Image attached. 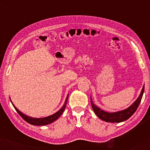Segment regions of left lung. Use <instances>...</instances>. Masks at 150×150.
<instances>
[{"instance_id": "left-lung-1", "label": "left lung", "mask_w": 150, "mask_h": 150, "mask_svg": "<svg viewBox=\"0 0 150 150\" xmlns=\"http://www.w3.org/2000/svg\"><path fill=\"white\" fill-rule=\"evenodd\" d=\"M144 87L145 86L143 85L141 93L139 94V97L137 98V99L126 109L118 110V111L116 112H106L105 110L101 109L98 106H96L93 102V100H92L91 97V104L92 108H93L96 115L100 120H103L104 122L110 123H120L124 122V121L128 120L137 110L141 101V99H142L143 92H144Z\"/></svg>"}]
</instances>
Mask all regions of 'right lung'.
<instances>
[{
	"instance_id": "obj_1",
	"label": "right lung",
	"mask_w": 150,
	"mask_h": 150,
	"mask_svg": "<svg viewBox=\"0 0 150 150\" xmlns=\"http://www.w3.org/2000/svg\"><path fill=\"white\" fill-rule=\"evenodd\" d=\"M68 96H69V93L67 94L66 98H65V102L63 104V105L62 107H61L60 109H59L58 111L55 112V113L51 115L45 117H42V118H35V117H30L28 115H26L23 112L20 111V110H18L17 108L16 107V106L14 105L12 102L11 98H10V100H11V104H13V107L15 108V109L16 111L18 112V113L20 115V116L23 118V120L26 121V122H28V124H31V125H34V126H46V125H48L49 124H51L54 121H56L57 119H58L59 117H60L62 113L64 111L65 106L67 105V99H68Z\"/></svg>"
}]
</instances>
